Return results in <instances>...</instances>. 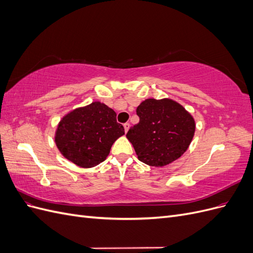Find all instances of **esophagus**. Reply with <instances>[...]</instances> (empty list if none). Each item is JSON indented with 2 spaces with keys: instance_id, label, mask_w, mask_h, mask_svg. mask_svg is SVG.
Segmentation results:
<instances>
[{
  "instance_id": "esophagus-1",
  "label": "esophagus",
  "mask_w": 253,
  "mask_h": 253,
  "mask_svg": "<svg viewBox=\"0 0 253 253\" xmlns=\"http://www.w3.org/2000/svg\"><path fill=\"white\" fill-rule=\"evenodd\" d=\"M124 126H125V132H126V133H127L128 128H129V126H129V124H127V122H126V124H125V125H124Z\"/></svg>"
}]
</instances>
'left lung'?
<instances>
[{
  "instance_id": "obj_1",
  "label": "left lung",
  "mask_w": 253,
  "mask_h": 253,
  "mask_svg": "<svg viewBox=\"0 0 253 253\" xmlns=\"http://www.w3.org/2000/svg\"><path fill=\"white\" fill-rule=\"evenodd\" d=\"M136 113L139 122L128 129L126 138L140 162L165 167L188 150L195 120L180 103L170 98H149L137 106Z\"/></svg>"
}]
</instances>
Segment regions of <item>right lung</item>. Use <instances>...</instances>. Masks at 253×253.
Listing matches in <instances>:
<instances>
[{"mask_svg": "<svg viewBox=\"0 0 253 253\" xmlns=\"http://www.w3.org/2000/svg\"><path fill=\"white\" fill-rule=\"evenodd\" d=\"M122 135L125 127L117 122L115 111L94 101L64 115L58 124L55 142L67 160L87 169L104 162Z\"/></svg>", "mask_w": 253, "mask_h": 253, "instance_id": "add662e5", "label": "right lung"}]
</instances>
